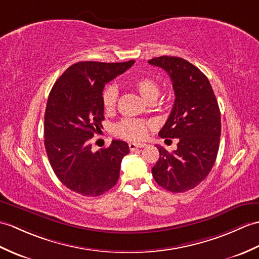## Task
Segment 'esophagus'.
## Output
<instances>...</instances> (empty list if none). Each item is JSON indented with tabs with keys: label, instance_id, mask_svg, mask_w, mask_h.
Returning <instances> with one entry per match:
<instances>
[{
	"label": "esophagus",
	"instance_id": "1",
	"mask_svg": "<svg viewBox=\"0 0 259 259\" xmlns=\"http://www.w3.org/2000/svg\"><path fill=\"white\" fill-rule=\"evenodd\" d=\"M147 144L146 143H135V142H130L129 143V149L131 151H134L136 149H139V148H144Z\"/></svg>",
	"mask_w": 259,
	"mask_h": 259
}]
</instances>
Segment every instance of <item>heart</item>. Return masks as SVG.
I'll use <instances>...</instances> for the list:
<instances>
[{
	"mask_svg": "<svg viewBox=\"0 0 259 259\" xmlns=\"http://www.w3.org/2000/svg\"><path fill=\"white\" fill-rule=\"evenodd\" d=\"M130 85L147 102H154L160 95V85L151 77L141 76L134 78L130 81ZM101 99L102 107L106 112H110L115 109L118 99V90L116 86L108 85L102 92ZM148 127L149 124L144 121L124 119L116 125L115 134L122 139L137 141L141 140L146 136Z\"/></svg>",
	"mask_w": 259,
	"mask_h": 259,
	"instance_id": "1",
	"label": "heart"
}]
</instances>
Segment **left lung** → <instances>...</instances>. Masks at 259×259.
I'll return each mask as SVG.
<instances>
[{
	"mask_svg": "<svg viewBox=\"0 0 259 259\" xmlns=\"http://www.w3.org/2000/svg\"><path fill=\"white\" fill-rule=\"evenodd\" d=\"M149 64L169 74L176 94L159 136L179 141L172 152L157 146L160 158L152 176L161 188L180 193L194 189L212 170L220 147V108L207 77L194 65L173 56L155 57Z\"/></svg>",
	"mask_w": 259,
	"mask_h": 259,
	"instance_id": "8db88e82",
	"label": "left lung"
}]
</instances>
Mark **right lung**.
Wrapping results in <instances>:
<instances>
[{
	"instance_id": "add662e5",
	"label": "right lung",
	"mask_w": 259,
	"mask_h": 259,
	"mask_svg": "<svg viewBox=\"0 0 259 259\" xmlns=\"http://www.w3.org/2000/svg\"><path fill=\"white\" fill-rule=\"evenodd\" d=\"M134 64L76 63L64 71L48 96L44 121L47 157L59 181L78 194L99 196L118 182L120 164L130 151L128 143L112 140L109 147L93 152L92 138L105 120V85Z\"/></svg>"
}]
</instances>
